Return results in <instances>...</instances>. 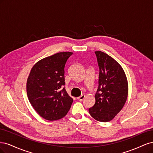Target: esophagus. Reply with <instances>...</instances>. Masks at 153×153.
Here are the masks:
<instances>
[{
  "mask_svg": "<svg viewBox=\"0 0 153 153\" xmlns=\"http://www.w3.org/2000/svg\"><path fill=\"white\" fill-rule=\"evenodd\" d=\"M85 95H81L80 96H79V97H78L77 98V100H79V101H82L83 100H84V98H85Z\"/></svg>",
  "mask_w": 153,
  "mask_h": 153,
  "instance_id": "esophagus-1",
  "label": "esophagus"
}]
</instances>
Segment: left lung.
Returning a JSON list of instances; mask_svg holds the SVG:
<instances>
[{
  "mask_svg": "<svg viewBox=\"0 0 153 153\" xmlns=\"http://www.w3.org/2000/svg\"><path fill=\"white\" fill-rule=\"evenodd\" d=\"M95 53L100 69L99 85L95 94V104L89 108V112L96 121L108 122L126 103L128 80L123 68L115 59L101 51Z\"/></svg>",
  "mask_w": 153,
  "mask_h": 153,
  "instance_id": "1",
  "label": "left lung"
}]
</instances>
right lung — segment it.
<instances>
[{"instance_id":"add662e5","label":"right lung","mask_w":153,"mask_h":153,"mask_svg":"<svg viewBox=\"0 0 153 153\" xmlns=\"http://www.w3.org/2000/svg\"><path fill=\"white\" fill-rule=\"evenodd\" d=\"M73 52L57 53L37 62L27 81V94L32 107L48 121L64 117L71 108L73 98L63 85L64 67Z\"/></svg>"}]
</instances>
